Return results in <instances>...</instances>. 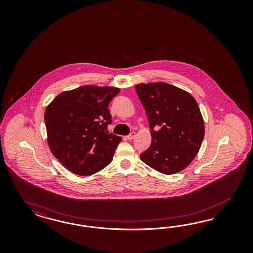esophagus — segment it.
<instances>
[{"mask_svg": "<svg viewBox=\"0 0 253 253\" xmlns=\"http://www.w3.org/2000/svg\"><path fill=\"white\" fill-rule=\"evenodd\" d=\"M135 137V132L134 131H131L130 132V134L127 136V138H128V140H132L133 138Z\"/></svg>", "mask_w": 253, "mask_h": 253, "instance_id": "34e87169", "label": "esophagus"}]
</instances>
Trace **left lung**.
<instances>
[{"label":"left lung","mask_w":253,"mask_h":253,"mask_svg":"<svg viewBox=\"0 0 253 253\" xmlns=\"http://www.w3.org/2000/svg\"><path fill=\"white\" fill-rule=\"evenodd\" d=\"M146 110L152 142L140 155L143 162L164 174L186 168L199 152L204 122L189 92L165 83L135 85Z\"/></svg>","instance_id":"8db88e82"}]
</instances>
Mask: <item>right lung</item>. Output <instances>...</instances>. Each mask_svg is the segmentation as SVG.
Instances as JSON below:
<instances>
[{"label":"right lung","mask_w":253,"mask_h":253,"mask_svg":"<svg viewBox=\"0 0 253 253\" xmlns=\"http://www.w3.org/2000/svg\"><path fill=\"white\" fill-rule=\"evenodd\" d=\"M120 91L84 85L61 92L46 107L49 147L71 172L88 176L112 161L122 137L107 130L112 123L108 105Z\"/></svg>","instance_id":"right-lung-1"}]
</instances>
